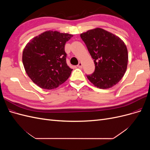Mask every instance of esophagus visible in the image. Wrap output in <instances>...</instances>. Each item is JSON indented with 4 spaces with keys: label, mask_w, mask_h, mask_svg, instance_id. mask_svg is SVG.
I'll return each mask as SVG.
<instances>
[{
    "label": "esophagus",
    "mask_w": 150,
    "mask_h": 150,
    "mask_svg": "<svg viewBox=\"0 0 150 150\" xmlns=\"http://www.w3.org/2000/svg\"><path fill=\"white\" fill-rule=\"evenodd\" d=\"M77 66H78L79 68H82V67H83L82 62H79V64H78V65Z\"/></svg>",
    "instance_id": "34e87169"
}]
</instances>
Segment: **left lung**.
I'll return each instance as SVG.
<instances>
[{"label":"left lung","mask_w":150,"mask_h":150,"mask_svg":"<svg viewBox=\"0 0 150 150\" xmlns=\"http://www.w3.org/2000/svg\"><path fill=\"white\" fill-rule=\"evenodd\" d=\"M94 59L95 71L87 75L91 83L100 89L116 85L123 77L128 61V50L118 36L101 28L81 34Z\"/></svg>","instance_id":"left-lung-1"}]
</instances>
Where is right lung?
I'll return each mask as SVG.
<instances>
[{
    "instance_id": "add662e5",
    "label": "right lung",
    "mask_w": 150,
    "mask_h": 150,
    "mask_svg": "<svg viewBox=\"0 0 150 150\" xmlns=\"http://www.w3.org/2000/svg\"><path fill=\"white\" fill-rule=\"evenodd\" d=\"M72 36L47 30L26 44L22 53L24 69L40 88L55 89L69 78L72 69L67 65L64 47Z\"/></svg>"
}]
</instances>
